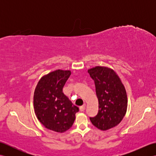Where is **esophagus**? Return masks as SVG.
I'll return each mask as SVG.
<instances>
[{"label": "esophagus", "instance_id": "obj_1", "mask_svg": "<svg viewBox=\"0 0 156 156\" xmlns=\"http://www.w3.org/2000/svg\"><path fill=\"white\" fill-rule=\"evenodd\" d=\"M85 108H86V105L84 104V105H82V106H81V107H80V111L82 112L84 111L85 110Z\"/></svg>", "mask_w": 156, "mask_h": 156}]
</instances>
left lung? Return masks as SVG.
Masks as SVG:
<instances>
[{"label":"left lung","instance_id":"left-lung-1","mask_svg":"<svg viewBox=\"0 0 156 156\" xmlns=\"http://www.w3.org/2000/svg\"><path fill=\"white\" fill-rule=\"evenodd\" d=\"M88 72L94 81L98 100V111L90 120L94 126L102 131L115 127L127 111V97L123 84L112 69L97 66Z\"/></svg>","mask_w":156,"mask_h":156}]
</instances>
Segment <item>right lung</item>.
I'll list each match as a JSON object with an SVG mask.
<instances>
[{
  "label": "right lung",
  "mask_w": 156,
  "mask_h": 156,
  "mask_svg": "<svg viewBox=\"0 0 156 156\" xmlns=\"http://www.w3.org/2000/svg\"><path fill=\"white\" fill-rule=\"evenodd\" d=\"M71 72L58 69L44 76L34 92L36 116L46 128L63 133L70 128L79 108L63 93V88Z\"/></svg>",
  "instance_id": "1"
}]
</instances>
